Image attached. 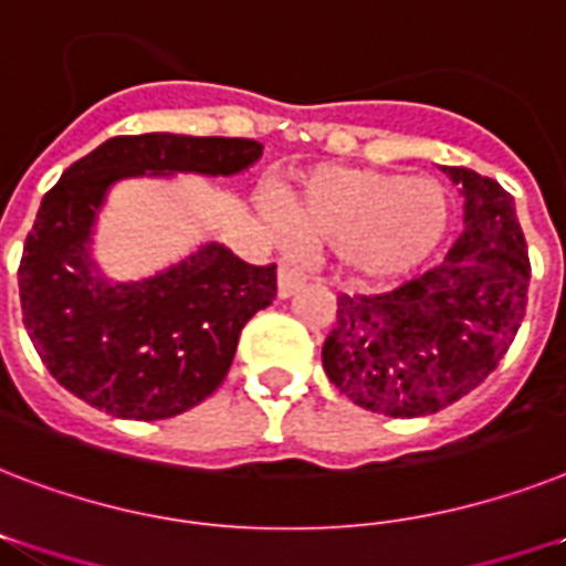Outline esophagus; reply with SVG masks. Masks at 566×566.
I'll return each mask as SVG.
<instances>
[{"label":"esophagus","mask_w":566,"mask_h":566,"mask_svg":"<svg viewBox=\"0 0 566 566\" xmlns=\"http://www.w3.org/2000/svg\"><path fill=\"white\" fill-rule=\"evenodd\" d=\"M305 282H307V275L302 273V270L291 268V264H282V268H279V296L282 298H291L293 293L302 291Z\"/></svg>","instance_id":"34e87169"}]
</instances>
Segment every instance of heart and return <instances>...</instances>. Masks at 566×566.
<instances>
[{
	"mask_svg": "<svg viewBox=\"0 0 566 566\" xmlns=\"http://www.w3.org/2000/svg\"><path fill=\"white\" fill-rule=\"evenodd\" d=\"M268 218L282 238L337 247L360 282H392L424 264L442 243L450 200L436 179L371 168H323L293 188Z\"/></svg>",
	"mask_w": 566,
	"mask_h": 566,
	"instance_id": "b5f03b06",
	"label": "heart"
}]
</instances>
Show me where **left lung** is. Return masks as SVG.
<instances>
[{
    "mask_svg": "<svg viewBox=\"0 0 566 566\" xmlns=\"http://www.w3.org/2000/svg\"><path fill=\"white\" fill-rule=\"evenodd\" d=\"M442 171L465 197V229L444 261L380 296L337 298L323 366L363 410H444L497 369L526 316L530 252L514 197L468 168Z\"/></svg>",
    "mask_w": 566,
    "mask_h": 566,
    "instance_id": "obj_1",
    "label": "left lung"
}]
</instances>
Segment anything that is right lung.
<instances>
[{"label":"right lung","instance_id":"right-lung-1","mask_svg":"<svg viewBox=\"0 0 566 566\" xmlns=\"http://www.w3.org/2000/svg\"><path fill=\"white\" fill-rule=\"evenodd\" d=\"M264 145L223 136H116L69 165L43 197L20 261L22 323L60 387L133 421L174 418L223 384L241 328L275 298V264L255 268L200 243L139 282H113L92 259L109 188L133 177H232Z\"/></svg>","mask_w":566,"mask_h":566}]
</instances>
